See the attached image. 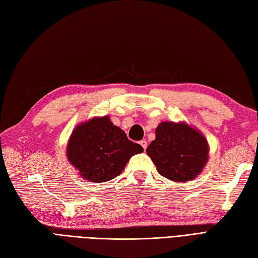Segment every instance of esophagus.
<instances>
[{"label":"esophagus","instance_id":"34e87169","mask_svg":"<svg viewBox=\"0 0 258 258\" xmlns=\"http://www.w3.org/2000/svg\"><path fill=\"white\" fill-rule=\"evenodd\" d=\"M140 145L142 146V148H143V150L145 151V149H146V146H148V143H146V141H145V140H142V141H140Z\"/></svg>","mask_w":258,"mask_h":258}]
</instances>
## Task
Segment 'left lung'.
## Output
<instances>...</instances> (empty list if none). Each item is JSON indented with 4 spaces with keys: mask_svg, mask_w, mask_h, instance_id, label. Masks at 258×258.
Wrapping results in <instances>:
<instances>
[{
    "mask_svg": "<svg viewBox=\"0 0 258 258\" xmlns=\"http://www.w3.org/2000/svg\"><path fill=\"white\" fill-rule=\"evenodd\" d=\"M156 138L146 153L159 175L177 182L197 178L208 161L205 137L185 122L163 121L155 130Z\"/></svg>",
    "mask_w": 258,
    "mask_h": 258,
    "instance_id": "obj_1",
    "label": "left lung"
}]
</instances>
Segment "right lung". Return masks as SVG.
<instances>
[{"label": "right lung", "mask_w": 258, "mask_h": 258, "mask_svg": "<svg viewBox=\"0 0 258 258\" xmlns=\"http://www.w3.org/2000/svg\"><path fill=\"white\" fill-rule=\"evenodd\" d=\"M142 152V146L128 140L108 116L78 124L67 144L68 162L83 179L96 183L119 175L131 156Z\"/></svg>", "instance_id": "add662e5"}]
</instances>
